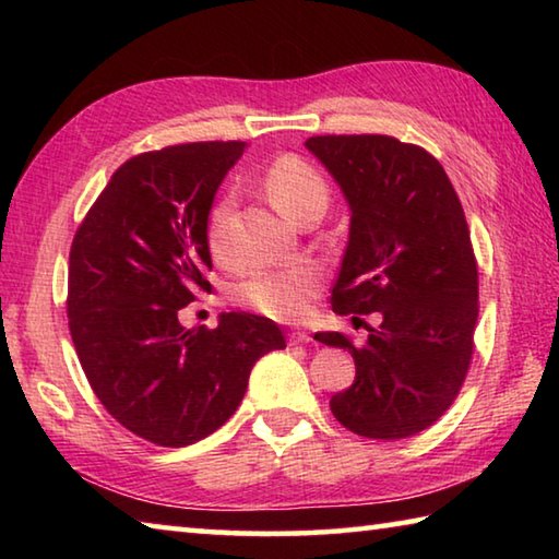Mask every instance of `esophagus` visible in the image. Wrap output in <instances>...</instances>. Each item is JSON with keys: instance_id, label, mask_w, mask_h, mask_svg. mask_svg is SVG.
I'll return each mask as SVG.
<instances>
[{"instance_id": "34e87169", "label": "esophagus", "mask_w": 559, "mask_h": 559, "mask_svg": "<svg viewBox=\"0 0 559 559\" xmlns=\"http://www.w3.org/2000/svg\"><path fill=\"white\" fill-rule=\"evenodd\" d=\"M308 340H310V333H306V330H290L288 333L290 345H302V343H308Z\"/></svg>"}]
</instances>
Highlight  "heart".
Returning a JSON list of instances; mask_svg holds the SVG:
<instances>
[{
  "instance_id": "1",
  "label": "heart",
  "mask_w": 559,
  "mask_h": 559,
  "mask_svg": "<svg viewBox=\"0 0 559 559\" xmlns=\"http://www.w3.org/2000/svg\"><path fill=\"white\" fill-rule=\"evenodd\" d=\"M263 187L271 202L293 219H306L308 214H325L330 204V185L320 169L300 155H281L263 175ZM236 206L234 192H222L206 212L204 236L206 249L214 261H231L229 222ZM323 286V273L310 263L293 266L253 269L234 283V298L246 308L276 320H298L310 310V302Z\"/></svg>"
}]
</instances>
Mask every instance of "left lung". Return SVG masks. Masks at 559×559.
I'll list each match as a JSON object with an SVG mask.
<instances>
[{
	"mask_svg": "<svg viewBox=\"0 0 559 559\" xmlns=\"http://www.w3.org/2000/svg\"><path fill=\"white\" fill-rule=\"evenodd\" d=\"M306 147L337 179L353 219L330 296L337 316L380 313L365 345L316 340L355 359L330 409L365 439H404L447 414L468 374L478 263L451 179L437 157L390 135H316Z\"/></svg>",
	"mask_w": 559,
	"mask_h": 559,
	"instance_id": "1",
	"label": "left lung"
}]
</instances>
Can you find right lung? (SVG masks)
Instances as JSON below:
<instances>
[{"mask_svg":"<svg viewBox=\"0 0 559 559\" xmlns=\"http://www.w3.org/2000/svg\"><path fill=\"white\" fill-rule=\"evenodd\" d=\"M243 147L214 140L130 157L73 236L75 355L112 419L157 447L210 437L241 404L257 359L286 347L273 320L241 310L212 330L177 318L212 290L204 222Z\"/></svg>","mask_w":559,"mask_h":559,"instance_id":"obj_1","label":"right lung"}]
</instances>
